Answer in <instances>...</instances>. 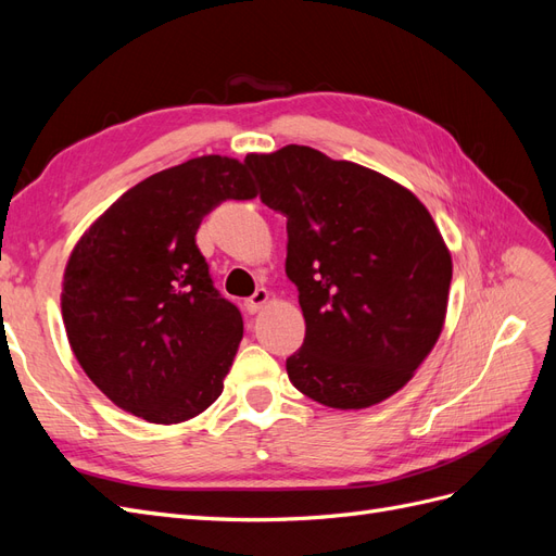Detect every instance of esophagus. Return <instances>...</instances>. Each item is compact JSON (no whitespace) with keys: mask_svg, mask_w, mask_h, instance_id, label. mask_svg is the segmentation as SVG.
Masks as SVG:
<instances>
[{"mask_svg":"<svg viewBox=\"0 0 556 556\" xmlns=\"http://www.w3.org/2000/svg\"><path fill=\"white\" fill-rule=\"evenodd\" d=\"M266 301H268V290L262 288V290H257L252 296H248L243 306H245V311L252 315V313H260V311L264 308Z\"/></svg>","mask_w":556,"mask_h":556,"instance_id":"esophagus-1","label":"esophagus"}]
</instances>
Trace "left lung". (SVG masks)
<instances>
[{"mask_svg":"<svg viewBox=\"0 0 556 556\" xmlns=\"http://www.w3.org/2000/svg\"><path fill=\"white\" fill-rule=\"evenodd\" d=\"M245 162L260 199L288 217L285 274L306 319L292 384L339 410L390 399L445 325L452 257L431 213L396 180L308 146Z\"/></svg>","mask_w":556,"mask_h":556,"instance_id":"obj_1","label":"left lung"}]
</instances>
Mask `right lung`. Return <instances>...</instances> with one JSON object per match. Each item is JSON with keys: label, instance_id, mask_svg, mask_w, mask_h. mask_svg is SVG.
Masks as SVG:
<instances>
[{"label": "right lung", "instance_id": "1", "mask_svg": "<svg viewBox=\"0 0 556 556\" xmlns=\"http://www.w3.org/2000/svg\"><path fill=\"white\" fill-rule=\"evenodd\" d=\"M248 162L204 155L134 185L74 245L62 278L66 339L117 408L178 425L223 394L243 317L213 288L197 229L255 199Z\"/></svg>", "mask_w": 556, "mask_h": 556}]
</instances>
